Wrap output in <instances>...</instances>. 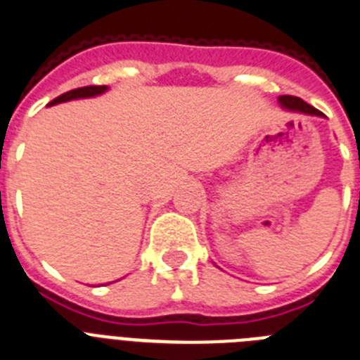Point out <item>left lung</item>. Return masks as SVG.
I'll return each instance as SVG.
<instances>
[{"label": "left lung", "instance_id": "1", "mask_svg": "<svg viewBox=\"0 0 360 360\" xmlns=\"http://www.w3.org/2000/svg\"><path fill=\"white\" fill-rule=\"evenodd\" d=\"M280 105H282L283 110H289V111H298V113H304V115H316V117H322L316 108L309 105L307 102H304L302 98L298 96H291V95H282L278 98Z\"/></svg>", "mask_w": 360, "mask_h": 360}]
</instances>
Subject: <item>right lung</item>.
<instances>
[{"mask_svg":"<svg viewBox=\"0 0 360 360\" xmlns=\"http://www.w3.org/2000/svg\"><path fill=\"white\" fill-rule=\"evenodd\" d=\"M104 91H108V86H86L78 87V89H71V91L63 93V95L56 96L54 101H51V104H60V102L75 101V98H89V96L102 95Z\"/></svg>","mask_w":360,"mask_h":360,"instance_id":"right-lung-1","label":"right lung"}]
</instances>
